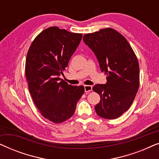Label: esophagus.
<instances>
[{
	"mask_svg": "<svg viewBox=\"0 0 159 159\" xmlns=\"http://www.w3.org/2000/svg\"><path fill=\"white\" fill-rule=\"evenodd\" d=\"M84 91H85L86 93L90 92L93 89V87L91 85H84Z\"/></svg>",
	"mask_w": 159,
	"mask_h": 159,
	"instance_id": "esophagus-1",
	"label": "esophagus"
}]
</instances>
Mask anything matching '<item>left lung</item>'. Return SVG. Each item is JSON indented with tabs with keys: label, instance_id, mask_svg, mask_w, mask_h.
<instances>
[{
	"label": "left lung",
	"instance_id": "8db88e82",
	"mask_svg": "<svg viewBox=\"0 0 159 159\" xmlns=\"http://www.w3.org/2000/svg\"><path fill=\"white\" fill-rule=\"evenodd\" d=\"M83 41L95 53L102 72L107 75L106 84L93 88L101 96L95 112L104 119L118 118L129 109L138 93V58L125 37L111 28L84 34Z\"/></svg>",
	"mask_w": 159,
	"mask_h": 159
}]
</instances>
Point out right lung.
<instances>
[{
  "instance_id": "1",
  "label": "right lung",
  "mask_w": 159,
  "mask_h": 159,
  "mask_svg": "<svg viewBox=\"0 0 159 159\" xmlns=\"http://www.w3.org/2000/svg\"><path fill=\"white\" fill-rule=\"evenodd\" d=\"M82 37L51 27L36 37L27 52L25 75L30 95L41 114L53 123L71 118L84 92V86L71 85L59 77Z\"/></svg>"
}]
</instances>
